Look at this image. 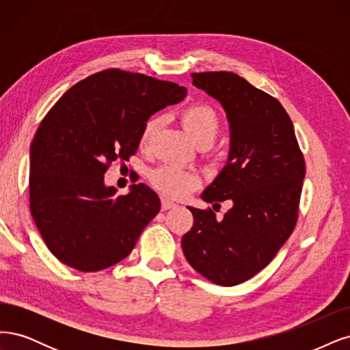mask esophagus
Listing matches in <instances>:
<instances>
[{
	"instance_id": "1",
	"label": "esophagus",
	"mask_w": 350,
	"mask_h": 350,
	"mask_svg": "<svg viewBox=\"0 0 350 350\" xmlns=\"http://www.w3.org/2000/svg\"><path fill=\"white\" fill-rule=\"evenodd\" d=\"M177 205L174 204L173 200H170V199H161V209L163 211H168V209H172V208H176Z\"/></svg>"
}]
</instances>
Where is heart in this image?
<instances>
[{
	"mask_svg": "<svg viewBox=\"0 0 350 350\" xmlns=\"http://www.w3.org/2000/svg\"><path fill=\"white\" fill-rule=\"evenodd\" d=\"M182 120L187 131L198 144H212L221 132V118L218 111L209 105H191L182 111ZM161 119L152 116L144 123L139 145L146 148L159 131ZM150 180L154 187L170 198H185L191 190L200 185V176L196 170L177 164H163L150 173Z\"/></svg>",
	"mask_w": 350,
	"mask_h": 350,
	"instance_id": "1",
	"label": "heart"
}]
</instances>
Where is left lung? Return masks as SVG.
<instances>
[{"label":"left lung","mask_w":350,"mask_h":350,"mask_svg":"<svg viewBox=\"0 0 350 350\" xmlns=\"http://www.w3.org/2000/svg\"><path fill=\"white\" fill-rule=\"evenodd\" d=\"M191 78L222 105L231 131L228 163L202 199L215 205L231 200L232 208L219 221L211 208L189 206L193 227L183 235L182 249L202 276L234 286L272 262L294 231L306 161L278 98L234 72H193Z\"/></svg>","instance_id":"left-lung-1"}]
</instances>
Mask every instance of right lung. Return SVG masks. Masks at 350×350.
Wrapping results in <instances>:
<instances>
[{"label": "right lung", "mask_w": 350, "mask_h": 350, "mask_svg": "<svg viewBox=\"0 0 350 350\" xmlns=\"http://www.w3.org/2000/svg\"><path fill=\"white\" fill-rule=\"evenodd\" d=\"M186 94L176 83L111 68L72 85L42 119L30 146V213L59 262L97 272L132 252L160 198L144 183L118 196L105 173L137 152L151 115Z\"/></svg>", "instance_id": "obj_1"}]
</instances>
